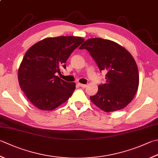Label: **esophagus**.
<instances>
[{
    "instance_id": "1",
    "label": "esophagus",
    "mask_w": 158,
    "mask_h": 158,
    "mask_svg": "<svg viewBox=\"0 0 158 158\" xmlns=\"http://www.w3.org/2000/svg\"><path fill=\"white\" fill-rule=\"evenodd\" d=\"M78 85L80 86V87H82V88H85V87H87V85H84V84H81V83H78Z\"/></svg>"
}]
</instances>
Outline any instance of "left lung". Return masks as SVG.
Returning a JSON list of instances; mask_svg holds the SVG:
<instances>
[{
    "instance_id": "obj_1",
    "label": "left lung",
    "mask_w": 158,
    "mask_h": 158,
    "mask_svg": "<svg viewBox=\"0 0 158 158\" xmlns=\"http://www.w3.org/2000/svg\"><path fill=\"white\" fill-rule=\"evenodd\" d=\"M80 49H85L101 71H106V83L98 85V93L90 100L105 112L121 110L134 98L139 85L138 66L132 55L114 41L89 38Z\"/></svg>"
}]
</instances>
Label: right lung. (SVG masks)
<instances>
[{
  "label": "right lung",
  "mask_w": 158,
  "mask_h": 158,
  "mask_svg": "<svg viewBox=\"0 0 158 158\" xmlns=\"http://www.w3.org/2000/svg\"><path fill=\"white\" fill-rule=\"evenodd\" d=\"M84 38L78 36L46 38L29 48L18 71L20 89L33 105L52 111L66 102L76 89L75 82L60 79L56 73L66 68L67 59Z\"/></svg>",
  "instance_id": "add662e5"
}]
</instances>
